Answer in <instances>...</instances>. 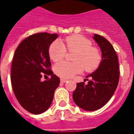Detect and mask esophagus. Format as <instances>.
Instances as JSON below:
<instances>
[{
	"label": "esophagus",
	"mask_w": 134,
	"mask_h": 134,
	"mask_svg": "<svg viewBox=\"0 0 134 134\" xmlns=\"http://www.w3.org/2000/svg\"><path fill=\"white\" fill-rule=\"evenodd\" d=\"M67 81V80H66V79H63V78L60 79V82H62V83H65Z\"/></svg>",
	"instance_id": "esophagus-1"
}]
</instances>
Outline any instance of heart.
<instances>
[{"instance_id":"heart-1","label":"heart","mask_w":134,"mask_h":134,"mask_svg":"<svg viewBox=\"0 0 134 134\" xmlns=\"http://www.w3.org/2000/svg\"><path fill=\"white\" fill-rule=\"evenodd\" d=\"M92 43L88 38L79 35L70 36L63 40H54L49 47L50 58L57 62L62 60L66 53L74 52L72 57L74 62L60 61L56 64L54 71L63 78H69L85 70L88 72L95 70L100 63L101 54L97 48L92 46Z\"/></svg>"}]
</instances>
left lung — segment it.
Instances as JSON below:
<instances>
[{
    "instance_id": "left-lung-1",
    "label": "left lung",
    "mask_w": 134,
    "mask_h": 134,
    "mask_svg": "<svg viewBox=\"0 0 134 134\" xmlns=\"http://www.w3.org/2000/svg\"><path fill=\"white\" fill-rule=\"evenodd\" d=\"M93 38L100 48L102 60L98 68L86 76L90 78L86 79L88 83H77L73 93L75 104L88 111L98 110L107 103L119 80L118 58L112 44L98 34H94Z\"/></svg>"
}]
</instances>
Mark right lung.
Returning a JSON list of instances; mask_svg holds the SVG:
<instances>
[{
  "mask_svg": "<svg viewBox=\"0 0 134 134\" xmlns=\"http://www.w3.org/2000/svg\"><path fill=\"white\" fill-rule=\"evenodd\" d=\"M57 34L31 35L17 48L11 65V81L14 94L21 107L35 115L50 107L60 79L51 69L49 49ZM43 75L51 77L41 81Z\"/></svg>",
  "mask_w": 134,
  "mask_h": 134,
  "instance_id": "right-lung-1",
  "label": "right lung"
}]
</instances>
